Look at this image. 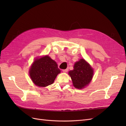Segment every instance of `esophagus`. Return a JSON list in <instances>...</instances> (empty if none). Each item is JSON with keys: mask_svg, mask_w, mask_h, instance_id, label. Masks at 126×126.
I'll list each match as a JSON object with an SVG mask.
<instances>
[{"mask_svg": "<svg viewBox=\"0 0 126 126\" xmlns=\"http://www.w3.org/2000/svg\"><path fill=\"white\" fill-rule=\"evenodd\" d=\"M68 71V69H63V72H67Z\"/></svg>", "mask_w": 126, "mask_h": 126, "instance_id": "obj_1", "label": "esophagus"}]
</instances>
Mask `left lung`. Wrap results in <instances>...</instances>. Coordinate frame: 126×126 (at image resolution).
I'll return each mask as SVG.
<instances>
[{"label":"left lung","instance_id":"8db88e82","mask_svg":"<svg viewBox=\"0 0 126 126\" xmlns=\"http://www.w3.org/2000/svg\"><path fill=\"white\" fill-rule=\"evenodd\" d=\"M74 86L82 89L90 83L94 71L90 64L85 59H81L75 63L74 69L69 72Z\"/></svg>","mask_w":126,"mask_h":126}]
</instances>
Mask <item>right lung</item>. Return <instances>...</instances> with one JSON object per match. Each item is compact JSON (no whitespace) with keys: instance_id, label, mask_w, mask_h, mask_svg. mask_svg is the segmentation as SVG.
<instances>
[{"instance_id":"right-lung-1","label":"right lung","mask_w":126,"mask_h":126,"mask_svg":"<svg viewBox=\"0 0 126 126\" xmlns=\"http://www.w3.org/2000/svg\"><path fill=\"white\" fill-rule=\"evenodd\" d=\"M60 72L57 63L48 56L36 59L30 68V78L35 84L44 87L51 85Z\"/></svg>"}]
</instances>
